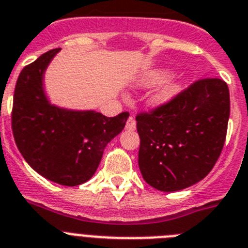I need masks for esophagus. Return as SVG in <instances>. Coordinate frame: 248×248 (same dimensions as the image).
I'll use <instances>...</instances> for the list:
<instances>
[{
  "label": "esophagus",
  "instance_id": "obj_1",
  "mask_svg": "<svg viewBox=\"0 0 248 248\" xmlns=\"http://www.w3.org/2000/svg\"><path fill=\"white\" fill-rule=\"evenodd\" d=\"M126 130L127 131H135V130H136V121H135V118H133V117H130L128 120H127Z\"/></svg>",
  "mask_w": 248,
  "mask_h": 248
}]
</instances>
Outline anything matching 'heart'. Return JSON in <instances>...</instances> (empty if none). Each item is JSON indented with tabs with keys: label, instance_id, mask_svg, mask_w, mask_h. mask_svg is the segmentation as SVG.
<instances>
[{
	"label": "heart",
	"instance_id": "1",
	"mask_svg": "<svg viewBox=\"0 0 248 248\" xmlns=\"http://www.w3.org/2000/svg\"><path fill=\"white\" fill-rule=\"evenodd\" d=\"M170 77V72L167 70H152L150 72L145 73L142 78L140 79L139 83L143 87H150L152 85H156V83H160L165 79H167ZM180 90V86L177 83H170V85L166 86L165 88H162L158 93L155 96L154 101L157 105H163V103L169 102L170 100L175 97L176 93Z\"/></svg>",
	"mask_w": 248,
	"mask_h": 248
}]
</instances>
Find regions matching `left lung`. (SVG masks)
Listing matches in <instances>:
<instances>
[{"label":"left lung","mask_w":248,"mask_h":248,"mask_svg":"<svg viewBox=\"0 0 248 248\" xmlns=\"http://www.w3.org/2000/svg\"><path fill=\"white\" fill-rule=\"evenodd\" d=\"M228 117L230 91L219 78L199 79L165 105L139 113L143 180L173 192L206 177L223 148Z\"/></svg>","instance_id":"left-lung-1"}]
</instances>
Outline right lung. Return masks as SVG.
<instances>
[{"instance_id":"1","label":"right lung","mask_w":248,"mask_h":248,"mask_svg":"<svg viewBox=\"0 0 248 248\" xmlns=\"http://www.w3.org/2000/svg\"><path fill=\"white\" fill-rule=\"evenodd\" d=\"M61 48L51 49L21 71L14 94L12 132L26 162L63 186H78L97 170L109 141L124 130L128 112L106 117L51 105L44 73Z\"/></svg>"}]
</instances>
